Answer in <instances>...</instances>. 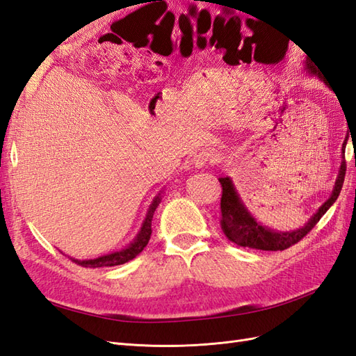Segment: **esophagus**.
Instances as JSON below:
<instances>
[{
	"label": "esophagus",
	"instance_id": "obj_1",
	"mask_svg": "<svg viewBox=\"0 0 356 356\" xmlns=\"http://www.w3.org/2000/svg\"><path fill=\"white\" fill-rule=\"evenodd\" d=\"M215 160H217V154L208 152V149H203V152H199L193 157V163H195L196 168H203L207 165L215 163Z\"/></svg>",
	"mask_w": 356,
	"mask_h": 356
}]
</instances>
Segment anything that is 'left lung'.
I'll use <instances>...</instances> for the list:
<instances>
[{
	"mask_svg": "<svg viewBox=\"0 0 356 356\" xmlns=\"http://www.w3.org/2000/svg\"><path fill=\"white\" fill-rule=\"evenodd\" d=\"M307 70L310 72H316L321 79H324L321 72L316 71L314 65H309ZM319 70V68H318ZM325 81V80H324ZM327 83V81H325ZM328 84V83H327ZM331 86V84H328ZM344 148H346V139H344L341 152L344 153ZM344 175H346V161H341L339 177L336 181V186H334L331 197L322 204L319 211L310 218V221L305 225L303 229H298L296 232H286V233H276L268 230L263 225L258 224L251 215L245 209L242 204L238 193H236L230 178H220V182L222 186V197H221V227L224 234L227 238L239 246L243 248H252V250H263V251H284L286 248L296 245L300 242L305 236L315 227L318 221L322 218L331 204L337 200L340 190L343 187Z\"/></svg>",
	"mask_w": 356,
	"mask_h": 356,
	"instance_id": "left-lung-1",
	"label": "left lung"
}]
</instances>
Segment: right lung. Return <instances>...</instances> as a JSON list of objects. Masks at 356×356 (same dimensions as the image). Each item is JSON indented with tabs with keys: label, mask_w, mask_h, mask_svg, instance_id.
<instances>
[{
	"label": "right lung",
	"mask_w": 356,
	"mask_h": 356,
	"mask_svg": "<svg viewBox=\"0 0 356 356\" xmlns=\"http://www.w3.org/2000/svg\"><path fill=\"white\" fill-rule=\"evenodd\" d=\"M159 203H160V196H157L154 199V202L152 203V207H149V211L147 213L144 225H143L141 232H139L138 238L135 239V242L131 246H127L126 250L114 252V254L104 255V257H99V258H95V260H83L81 261V260H74V258H71V260L75 264H79L81 267H111V266L124 264L127 261L134 260V258L144 250V248L148 243V241H149V236H152V232H153L152 230L153 215H154V211H156Z\"/></svg>",
	"instance_id": "1"
}]
</instances>
